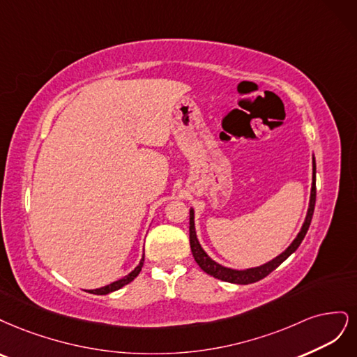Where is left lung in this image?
<instances>
[{"instance_id": "1", "label": "left lung", "mask_w": 357, "mask_h": 357, "mask_svg": "<svg viewBox=\"0 0 357 357\" xmlns=\"http://www.w3.org/2000/svg\"><path fill=\"white\" fill-rule=\"evenodd\" d=\"M314 204H316V160L313 155V182H312V192H310V203H308V211L305 215V221L300 229V233L294 238L292 243L287 246L279 257L273 258L271 261L262 264L259 267L254 268H246V270H234V268H228L218 264L213 261L206 252L203 250L202 245L199 243L197 234H195V224H194V209H190V245H191V252L195 262L199 264V267L211 275H213L215 279H220L224 282L229 283H237V284H249V283H255L278 268L280 264L289 258L294 252L298 249V246L301 245V241L304 240L308 227L312 224V218L314 212Z\"/></svg>"}]
</instances>
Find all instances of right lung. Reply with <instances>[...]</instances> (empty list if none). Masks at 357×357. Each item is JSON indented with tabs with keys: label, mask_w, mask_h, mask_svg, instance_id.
I'll return each instance as SVG.
<instances>
[{
	"label": "right lung",
	"mask_w": 357,
	"mask_h": 357,
	"mask_svg": "<svg viewBox=\"0 0 357 357\" xmlns=\"http://www.w3.org/2000/svg\"><path fill=\"white\" fill-rule=\"evenodd\" d=\"M144 259H145V254L142 255V259L139 261V264H137V267H136L133 271H130L128 275H124V278H121L120 280L112 282V283H109V284H107V286H102V287H99V289H91V291H89V292H90V294H95V295H107V294H111V292H114V291L121 289L123 286L130 283V282L136 278V275L141 273L142 266H144Z\"/></svg>",
	"instance_id": "add662e5"
}]
</instances>
